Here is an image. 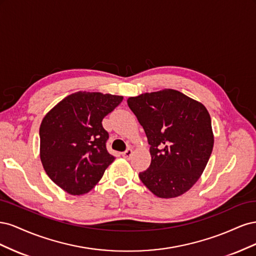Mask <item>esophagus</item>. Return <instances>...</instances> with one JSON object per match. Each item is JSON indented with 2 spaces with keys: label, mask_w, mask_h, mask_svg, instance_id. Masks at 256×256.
<instances>
[{
  "label": "esophagus",
  "mask_w": 256,
  "mask_h": 256,
  "mask_svg": "<svg viewBox=\"0 0 256 256\" xmlns=\"http://www.w3.org/2000/svg\"><path fill=\"white\" fill-rule=\"evenodd\" d=\"M132 154H134V150H131V148H128L127 150L124 152L122 154V157H124V158L130 159V158H131V156H132Z\"/></svg>",
  "instance_id": "esophagus-1"
}]
</instances>
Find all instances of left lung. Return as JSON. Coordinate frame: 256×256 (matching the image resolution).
Here are the masks:
<instances>
[{"mask_svg":"<svg viewBox=\"0 0 256 256\" xmlns=\"http://www.w3.org/2000/svg\"><path fill=\"white\" fill-rule=\"evenodd\" d=\"M127 104L150 145L152 162L138 174L141 182L158 198L184 194L198 180L212 152L207 109L171 88L129 97Z\"/></svg>","mask_w":256,"mask_h":256,"instance_id":"obj_1","label":"left lung"}]
</instances>
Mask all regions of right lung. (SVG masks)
Returning a JSON list of instances; mask_svg holds the SVG:
<instances>
[{
  "mask_svg": "<svg viewBox=\"0 0 256 256\" xmlns=\"http://www.w3.org/2000/svg\"><path fill=\"white\" fill-rule=\"evenodd\" d=\"M122 102V96L76 92L44 118L42 164L50 180L69 194L88 193L114 161L106 150L109 134L102 122Z\"/></svg>",
  "mask_w": 256,
  "mask_h": 256,
  "instance_id": "obj_1",
  "label": "right lung"
}]
</instances>
